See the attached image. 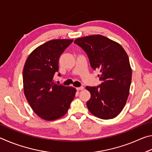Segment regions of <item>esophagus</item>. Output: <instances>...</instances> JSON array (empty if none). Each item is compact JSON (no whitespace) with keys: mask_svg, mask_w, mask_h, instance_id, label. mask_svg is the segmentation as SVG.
I'll list each match as a JSON object with an SVG mask.
<instances>
[{"mask_svg":"<svg viewBox=\"0 0 152 152\" xmlns=\"http://www.w3.org/2000/svg\"><path fill=\"white\" fill-rule=\"evenodd\" d=\"M84 88L83 86H80V87H78V88H76V90L77 91H82V90H83Z\"/></svg>","mask_w":152,"mask_h":152,"instance_id":"34e87169","label":"esophagus"}]
</instances>
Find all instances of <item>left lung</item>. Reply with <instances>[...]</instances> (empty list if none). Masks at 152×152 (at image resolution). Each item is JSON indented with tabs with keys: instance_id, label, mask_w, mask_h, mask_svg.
I'll return each instance as SVG.
<instances>
[{
	"instance_id": "left-lung-1",
	"label": "left lung",
	"mask_w": 152,
	"mask_h": 152,
	"mask_svg": "<svg viewBox=\"0 0 152 152\" xmlns=\"http://www.w3.org/2000/svg\"><path fill=\"white\" fill-rule=\"evenodd\" d=\"M74 43L85 51L92 68L101 72L100 85L86 87L91 94L86 103L89 111L102 119L115 118L129 94L132 72L127 53L119 43L101 35L78 38Z\"/></svg>"
}]
</instances>
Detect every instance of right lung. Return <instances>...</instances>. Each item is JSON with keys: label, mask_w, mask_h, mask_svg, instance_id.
Returning a JSON list of instances; mask_svg holds the SVG:
<instances>
[{"label": "right lung", "mask_w": 152, "mask_h": 152, "mask_svg": "<svg viewBox=\"0 0 152 152\" xmlns=\"http://www.w3.org/2000/svg\"><path fill=\"white\" fill-rule=\"evenodd\" d=\"M72 39L51 40L39 46L27 59L23 72L25 96L38 116L53 121L68 112L76 90L55 84L53 76L58 72V60ZM58 76L61 74L58 73Z\"/></svg>", "instance_id": "obj_1"}]
</instances>
